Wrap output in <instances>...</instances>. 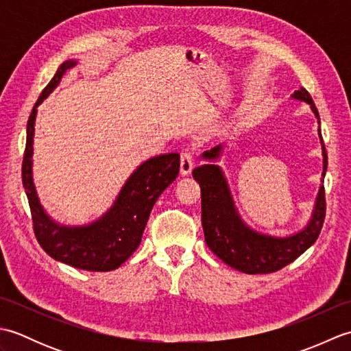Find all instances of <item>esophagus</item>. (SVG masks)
<instances>
[{
	"label": "esophagus",
	"instance_id": "1",
	"mask_svg": "<svg viewBox=\"0 0 351 351\" xmlns=\"http://www.w3.org/2000/svg\"><path fill=\"white\" fill-rule=\"evenodd\" d=\"M193 170V156L189 152L181 154V162H180V173L181 176H189Z\"/></svg>",
	"mask_w": 351,
	"mask_h": 351
}]
</instances>
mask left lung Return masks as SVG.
Segmentation results:
<instances>
[{"label":"left lung","instance_id":"8db88e82","mask_svg":"<svg viewBox=\"0 0 351 351\" xmlns=\"http://www.w3.org/2000/svg\"><path fill=\"white\" fill-rule=\"evenodd\" d=\"M291 99L308 104L318 122V137L322 143L323 171L311 219L297 232L278 237L259 232L244 221L230 191L225 171L219 166L228 141L205 151L200 158L206 164L193 170V178L200 187L202 197V228L208 247L223 263L247 274L278 271L293 263L317 241L326 215L323 181L327 170V152L319 131V114L311 95L300 87Z\"/></svg>","mask_w":351,"mask_h":351}]
</instances>
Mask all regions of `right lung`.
Returning a JSON list of instances; mask_svg holds the SVG:
<instances>
[{"mask_svg": "<svg viewBox=\"0 0 351 351\" xmlns=\"http://www.w3.org/2000/svg\"><path fill=\"white\" fill-rule=\"evenodd\" d=\"M75 64V58L62 63L29 114L22 184L32 210L36 238L51 258L80 270L111 271L121 267L138 247L156 199L180 173V154H161L141 162L122 185L113 205L96 220L84 225H63L52 219L40 204L34 185V125L37 107Z\"/></svg>", "mask_w": 351, "mask_h": 351, "instance_id": "add662e5", "label": "right lung"}]
</instances>
